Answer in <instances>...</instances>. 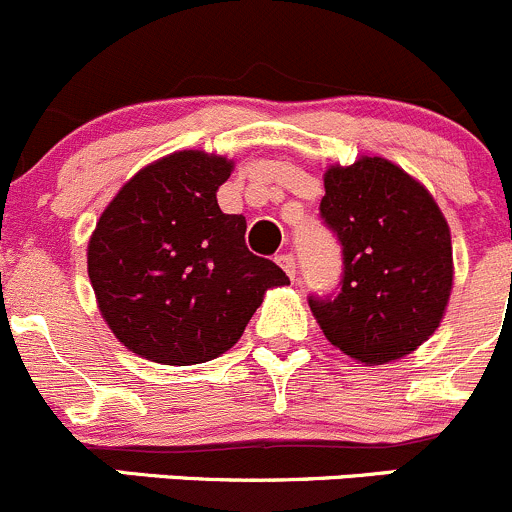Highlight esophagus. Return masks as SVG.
<instances>
[{
  "label": "esophagus",
  "instance_id": "1",
  "mask_svg": "<svg viewBox=\"0 0 512 512\" xmlns=\"http://www.w3.org/2000/svg\"><path fill=\"white\" fill-rule=\"evenodd\" d=\"M277 265L287 272L289 280H294V275H297V262H294V257L289 255V252H285V255H277Z\"/></svg>",
  "mask_w": 512,
  "mask_h": 512
}]
</instances>
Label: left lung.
Instances as JSON below:
<instances>
[{"instance_id": "left-lung-1", "label": "left lung", "mask_w": 512, "mask_h": 512, "mask_svg": "<svg viewBox=\"0 0 512 512\" xmlns=\"http://www.w3.org/2000/svg\"><path fill=\"white\" fill-rule=\"evenodd\" d=\"M319 215L344 255L337 297H309L324 337L366 366L416 352L453 287L451 230L436 200L391 160L361 156L327 168Z\"/></svg>"}]
</instances>
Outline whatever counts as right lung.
Masks as SVG:
<instances>
[{
	"mask_svg": "<svg viewBox=\"0 0 512 512\" xmlns=\"http://www.w3.org/2000/svg\"><path fill=\"white\" fill-rule=\"evenodd\" d=\"M232 160L178 151L138 170L98 218L89 280L118 342L156 364H203L235 347L270 287L272 260L247 250L242 215L218 188Z\"/></svg>",
	"mask_w": 512,
	"mask_h": 512,
	"instance_id": "right-lung-1",
	"label": "right lung"
}]
</instances>
